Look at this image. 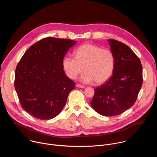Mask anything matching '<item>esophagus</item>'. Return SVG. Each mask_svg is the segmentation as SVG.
Listing matches in <instances>:
<instances>
[{
    "label": "esophagus",
    "instance_id": "obj_1",
    "mask_svg": "<svg viewBox=\"0 0 157 157\" xmlns=\"http://www.w3.org/2000/svg\"><path fill=\"white\" fill-rule=\"evenodd\" d=\"M76 87H79V88H84V87H85L84 86L81 85V84H76Z\"/></svg>",
    "mask_w": 157,
    "mask_h": 157
}]
</instances>
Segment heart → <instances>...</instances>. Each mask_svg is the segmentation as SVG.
Returning <instances> with one entry per match:
<instances>
[{"instance_id": "1", "label": "heart", "mask_w": 157, "mask_h": 157, "mask_svg": "<svg viewBox=\"0 0 157 157\" xmlns=\"http://www.w3.org/2000/svg\"><path fill=\"white\" fill-rule=\"evenodd\" d=\"M114 66L113 53L91 43L79 47L75 52V58L67 56L63 60V69L72 79H75L84 70L86 72L81 77L84 82H105L113 75Z\"/></svg>"}]
</instances>
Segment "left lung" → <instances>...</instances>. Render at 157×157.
<instances>
[{
	"label": "left lung",
	"instance_id": "left-lung-1",
	"mask_svg": "<svg viewBox=\"0 0 157 157\" xmlns=\"http://www.w3.org/2000/svg\"><path fill=\"white\" fill-rule=\"evenodd\" d=\"M108 41L115 56L114 70L106 82L95 89L91 104L102 116H115L136 102L143 82L142 66L125 44L113 39Z\"/></svg>",
	"mask_w": 157,
	"mask_h": 157
}]
</instances>
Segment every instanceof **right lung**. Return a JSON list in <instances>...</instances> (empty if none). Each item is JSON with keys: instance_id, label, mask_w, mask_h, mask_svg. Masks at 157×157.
Listing matches in <instances>:
<instances>
[{"instance_id": "obj_1", "label": "right lung", "mask_w": 157, "mask_h": 157, "mask_svg": "<svg viewBox=\"0 0 157 157\" xmlns=\"http://www.w3.org/2000/svg\"><path fill=\"white\" fill-rule=\"evenodd\" d=\"M76 41L53 37L32 45L15 70L14 86L21 107L40 120L58 116L75 83L67 77L63 60Z\"/></svg>"}]
</instances>
